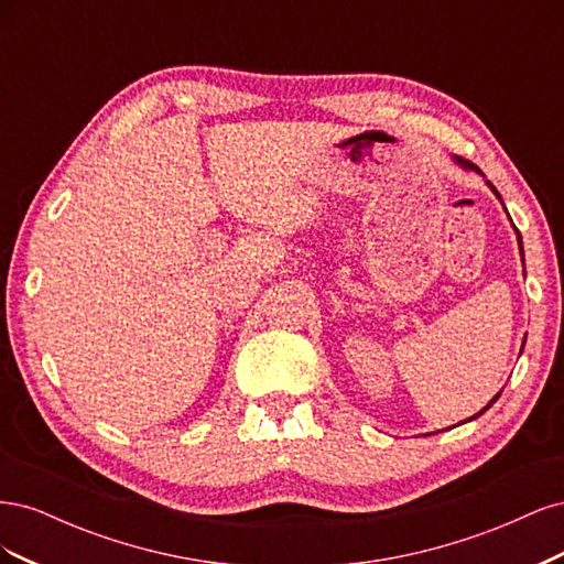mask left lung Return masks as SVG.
Wrapping results in <instances>:
<instances>
[{
    "label": "left lung",
    "mask_w": 564,
    "mask_h": 564,
    "mask_svg": "<svg viewBox=\"0 0 564 564\" xmlns=\"http://www.w3.org/2000/svg\"><path fill=\"white\" fill-rule=\"evenodd\" d=\"M454 162H456V164H458V166H460V169H466V172H475V174H480V176H485V174H482V172H480V169H477V166H475V164H473V162H468V160H464V158H458V155H454ZM487 185H489V187H491V193H494V195H497V197H499V199H501V195H499V191H497V187H494V185H491V183H489V181H487ZM501 204H503V199H501ZM503 209H506V207H503ZM516 235H518V247H520V253H522V263H524V249H522V237H520V232H518V228H516ZM522 348H524V340H522ZM499 395H501V390H499V392H497V395H494V400H491V402H489V404H487V406H485V409H480V412H477V414H475V416H470V419H468V421H473V419H477V416H482V414H485V412H487V409H489V406H491V404H494V402H497V400H499Z\"/></svg>",
    "instance_id": "8db88e82"
}]
</instances>
